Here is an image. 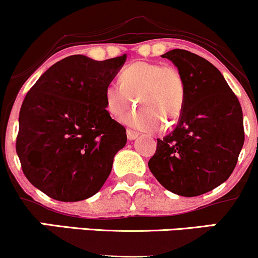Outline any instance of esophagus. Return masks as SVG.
<instances>
[{
	"label": "esophagus",
	"mask_w": 258,
	"mask_h": 258,
	"mask_svg": "<svg viewBox=\"0 0 258 258\" xmlns=\"http://www.w3.org/2000/svg\"><path fill=\"white\" fill-rule=\"evenodd\" d=\"M126 135H127V138H128V141H135V139L139 136V133L136 131H132V130H127Z\"/></svg>",
	"instance_id": "34e87169"
}]
</instances>
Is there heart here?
Instances as JSON below:
<instances>
[{"mask_svg":"<svg viewBox=\"0 0 258 258\" xmlns=\"http://www.w3.org/2000/svg\"><path fill=\"white\" fill-rule=\"evenodd\" d=\"M138 108L122 119V122L141 130L156 131L182 114L185 103V82L174 67L155 61H136L120 74L119 82H109L104 91L106 111L112 117L122 116L133 105Z\"/></svg>","mask_w":258,"mask_h":258,"instance_id":"obj_1","label":"heart"}]
</instances>
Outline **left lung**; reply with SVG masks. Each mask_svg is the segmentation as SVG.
<instances>
[{"label":"left lung","mask_w":258,"mask_h":258,"mask_svg":"<svg viewBox=\"0 0 258 258\" xmlns=\"http://www.w3.org/2000/svg\"><path fill=\"white\" fill-rule=\"evenodd\" d=\"M170 59L185 82V103L178 122L158 139L148 162L160 184L182 197H198L229 178L244 144L242 110L220 70L185 49Z\"/></svg>","instance_id":"8db88e82"}]
</instances>
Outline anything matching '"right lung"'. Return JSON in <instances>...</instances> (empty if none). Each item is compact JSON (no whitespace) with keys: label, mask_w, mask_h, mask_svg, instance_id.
I'll return each mask as SVG.
<instances>
[{"label":"right lung","mask_w":258,"mask_h":258,"mask_svg":"<svg viewBox=\"0 0 258 258\" xmlns=\"http://www.w3.org/2000/svg\"><path fill=\"white\" fill-rule=\"evenodd\" d=\"M126 57L98 61L70 55L25 96L17 154L29 182L52 199L80 201L98 193L125 147L126 130L106 111L104 91Z\"/></svg>","instance_id":"add662e5"}]
</instances>
